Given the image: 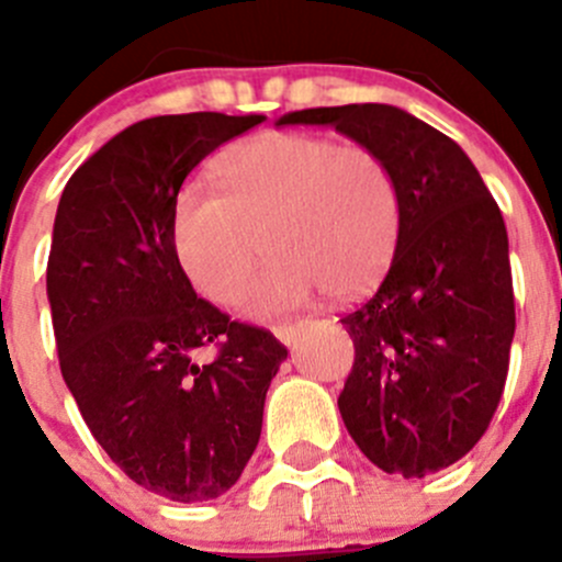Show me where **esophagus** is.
<instances>
[{
    "label": "esophagus",
    "mask_w": 562,
    "mask_h": 562,
    "mask_svg": "<svg viewBox=\"0 0 562 562\" xmlns=\"http://www.w3.org/2000/svg\"><path fill=\"white\" fill-rule=\"evenodd\" d=\"M302 334H304V323H285V326L274 328V337L280 339L282 345H288V348H293V345L302 339Z\"/></svg>",
    "instance_id": "1"
}]
</instances>
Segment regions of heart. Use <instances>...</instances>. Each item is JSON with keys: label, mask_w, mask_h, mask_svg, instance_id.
<instances>
[{"label": "heart", "mask_w": 562, "mask_h": 562, "mask_svg": "<svg viewBox=\"0 0 562 562\" xmlns=\"http://www.w3.org/2000/svg\"><path fill=\"white\" fill-rule=\"evenodd\" d=\"M216 192L184 187L171 209L173 258L190 285L245 315L271 317L321 291L345 302L370 291L400 241V187L381 155L326 135L269 133L214 166Z\"/></svg>", "instance_id": "heart-1"}]
</instances>
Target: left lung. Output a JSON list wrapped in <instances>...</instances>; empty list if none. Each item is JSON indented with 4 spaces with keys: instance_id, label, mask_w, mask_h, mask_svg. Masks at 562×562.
Here are the masks:
<instances>
[{
    "instance_id": "8db88e82",
    "label": "left lung",
    "mask_w": 562,
    "mask_h": 562,
    "mask_svg": "<svg viewBox=\"0 0 562 562\" xmlns=\"http://www.w3.org/2000/svg\"><path fill=\"white\" fill-rule=\"evenodd\" d=\"M277 124H326L386 160L400 241L375 296L342 317L356 348L337 405L386 473L424 479L481 440L508 375V234L462 146L396 105L304 108Z\"/></svg>"
}]
</instances>
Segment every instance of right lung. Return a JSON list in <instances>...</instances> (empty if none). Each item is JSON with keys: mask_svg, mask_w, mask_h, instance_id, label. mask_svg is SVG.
Wrapping results in <instances>:
<instances>
[{"mask_svg": "<svg viewBox=\"0 0 562 562\" xmlns=\"http://www.w3.org/2000/svg\"><path fill=\"white\" fill-rule=\"evenodd\" d=\"M260 113L155 116L113 135L67 181L48 255L61 378L105 454L176 503L225 495L252 457L288 350L198 299L171 247L187 173ZM218 345L212 366L194 353Z\"/></svg>", "mask_w": 562, "mask_h": 562, "instance_id": "1", "label": "right lung"}]
</instances>
